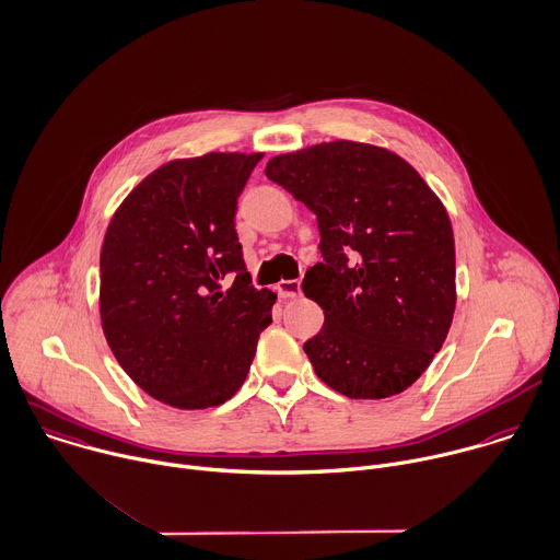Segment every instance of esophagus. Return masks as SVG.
Segmentation results:
<instances>
[{"label": "esophagus", "instance_id": "obj_1", "mask_svg": "<svg viewBox=\"0 0 560 560\" xmlns=\"http://www.w3.org/2000/svg\"><path fill=\"white\" fill-rule=\"evenodd\" d=\"M300 293H302L300 280H282V282L278 284V295H280L282 300H295Z\"/></svg>", "mask_w": 560, "mask_h": 560}]
</instances>
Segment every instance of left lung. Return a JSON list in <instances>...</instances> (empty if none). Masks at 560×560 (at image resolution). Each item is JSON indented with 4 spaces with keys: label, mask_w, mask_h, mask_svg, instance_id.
Masks as SVG:
<instances>
[{
    "label": "left lung",
    "mask_w": 560,
    "mask_h": 560,
    "mask_svg": "<svg viewBox=\"0 0 560 560\" xmlns=\"http://www.w3.org/2000/svg\"><path fill=\"white\" fill-rule=\"evenodd\" d=\"M265 174L319 223L324 262L302 282L326 317L304 343L313 370L352 399L406 390L441 350L456 308L445 206L415 167L368 143L280 154Z\"/></svg>",
    "instance_id": "left-lung-1"
}]
</instances>
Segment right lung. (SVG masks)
I'll return each mask as SVG.
<instances>
[{
  "label": "right lung",
  "instance_id": "add662e5",
  "mask_svg": "<svg viewBox=\"0 0 560 560\" xmlns=\"http://www.w3.org/2000/svg\"><path fill=\"white\" fill-rule=\"evenodd\" d=\"M262 159H178L132 188L100 254L104 337L148 395L210 408L245 382L276 293L254 289L234 230L236 199ZM232 279L223 292L220 282Z\"/></svg>",
  "mask_w": 560,
  "mask_h": 560
}]
</instances>
